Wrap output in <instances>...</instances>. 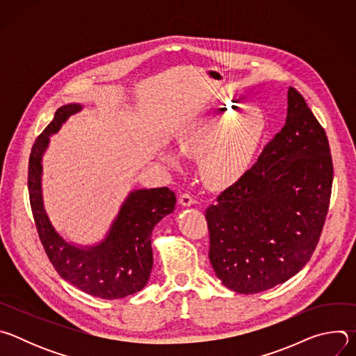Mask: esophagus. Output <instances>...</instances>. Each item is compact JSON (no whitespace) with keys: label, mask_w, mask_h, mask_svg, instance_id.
Listing matches in <instances>:
<instances>
[{"label":"esophagus","mask_w":356,"mask_h":356,"mask_svg":"<svg viewBox=\"0 0 356 356\" xmlns=\"http://www.w3.org/2000/svg\"><path fill=\"white\" fill-rule=\"evenodd\" d=\"M179 201H180V204L184 206V207H188V206H191V204H194V202H195L193 195L188 194V193H181Z\"/></svg>","instance_id":"obj_1"}]
</instances>
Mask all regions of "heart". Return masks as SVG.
<instances>
[{"label": "heart", "instance_id": "1", "mask_svg": "<svg viewBox=\"0 0 356 356\" xmlns=\"http://www.w3.org/2000/svg\"><path fill=\"white\" fill-rule=\"evenodd\" d=\"M265 129V117L255 107L209 106L180 138V147L191 158H202L201 175L209 186L225 188L248 173Z\"/></svg>", "mask_w": 356, "mask_h": 356}]
</instances>
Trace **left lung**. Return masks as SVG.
Listing matches in <instances>:
<instances>
[{"label": "left lung", "mask_w": 356, "mask_h": 356, "mask_svg": "<svg viewBox=\"0 0 356 356\" xmlns=\"http://www.w3.org/2000/svg\"><path fill=\"white\" fill-rule=\"evenodd\" d=\"M332 177L327 134L290 87L282 131L206 210L209 258L222 284L242 294L259 293L306 265L324 228Z\"/></svg>", "instance_id": "8db88e82"}]
</instances>
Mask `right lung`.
<instances>
[{
    "mask_svg": "<svg viewBox=\"0 0 356 356\" xmlns=\"http://www.w3.org/2000/svg\"><path fill=\"white\" fill-rule=\"evenodd\" d=\"M80 110L79 104L60 107L32 146L28 165L31 210L46 255L65 280L99 298H122L142 290L147 283L154 265L152 229L165 216L173 213L176 194L168 187L135 190L125 200L104 242L90 249L67 243L54 229L44 213L40 162L49 136Z\"/></svg>",
    "mask_w": 356,
    "mask_h": 356,
    "instance_id": "1",
    "label": "right lung"
}]
</instances>
